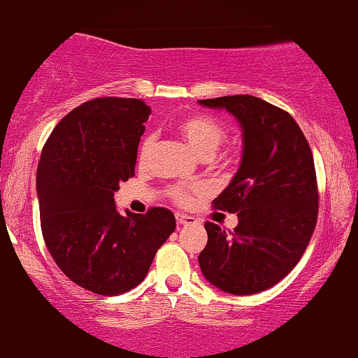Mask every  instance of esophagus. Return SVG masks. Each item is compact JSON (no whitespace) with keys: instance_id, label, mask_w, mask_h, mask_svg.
<instances>
[{"instance_id":"esophagus-1","label":"esophagus","mask_w":358,"mask_h":358,"mask_svg":"<svg viewBox=\"0 0 358 358\" xmlns=\"http://www.w3.org/2000/svg\"><path fill=\"white\" fill-rule=\"evenodd\" d=\"M176 223L180 227H189V224L197 223V220L194 216H189V214H176Z\"/></svg>"}]
</instances>
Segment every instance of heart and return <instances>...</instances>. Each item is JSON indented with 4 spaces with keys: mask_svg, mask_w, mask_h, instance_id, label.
I'll return each mask as SVG.
<instances>
[{
    "mask_svg": "<svg viewBox=\"0 0 358 358\" xmlns=\"http://www.w3.org/2000/svg\"><path fill=\"white\" fill-rule=\"evenodd\" d=\"M178 131L183 137V141L194 149L202 159H209L216 154V150L223 145L227 141V127L217 118L209 115H190L180 120ZM154 148H156V135L148 134L141 141L137 149V161L138 164H148L150 156H152ZM204 183H192V185H175L168 190L169 197L180 206H189L194 202L197 195L204 194Z\"/></svg>",
    "mask_w": 358,
    "mask_h": 358,
    "instance_id": "b5f03b06",
    "label": "heart"
}]
</instances>
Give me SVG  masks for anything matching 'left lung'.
Instances as JSON below:
<instances>
[{"label":"left lung","mask_w":358,"mask_h":358,"mask_svg":"<svg viewBox=\"0 0 358 358\" xmlns=\"http://www.w3.org/2000/svg\"><path fill=\"white\" fill-rule=\"evenodd\" d=\"M199 103L231 113L243 131L238 171L213 201L214 209L236 213L238 224L228 235L208 221L199 264L223 292H264L295 268L317 223L312 150L293 116L268 101L238 94Z\"/></svg>","instance_id":"1"}]
</instances>
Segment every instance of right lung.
<instances>
[{"instance_id": "add662e5", "label": "right lung", "mask_w": 358, "mask_h": 358, "mask_svg": "<svg viewBox=\"0 0 358 358\" xmlns=\"http://www.w3.org/2000/svg\"><path fill=\"white\" fill-rule=\"evenodd\" d=\"M150 115L144 101L97 97L70 111L44 144L37 168L41 229L56 266L97 295H120L145 278L175 231L171 210H116L120 182L135 175Z\"/></svg>"}]
</instances>
